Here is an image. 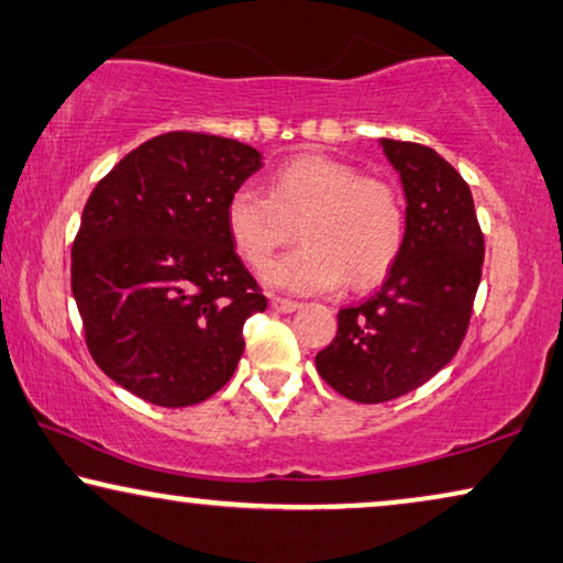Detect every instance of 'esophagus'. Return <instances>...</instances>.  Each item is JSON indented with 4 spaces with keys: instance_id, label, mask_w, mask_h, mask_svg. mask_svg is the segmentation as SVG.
<instances>
[{
    "instance_id": "1",
    "label": "esophagus",
    "mask_w": 563,
    "mask_h": 563,
    "mask_svg": "<svg viewBox=\"0 0 563 563\" xmlns=\"http://www.w3.org/2000/svg\"><path fill=\"white\" fill-rule=\"evenodd\" d=\"M272 307L276 312H295V309H299V301L287 297H272Z\"/></svg>"
}]
</instances>
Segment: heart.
<instances>
[{
    "label": "heart",
    "mask_w": 563,
    "mask_h": 563,
    "mask_svg": "<svg viewBox=\"0 0 563 563\" xmlns=\"http://www.w3.org/2000/svg\"><path fill=\"white\" fill-rule=\"evenodd\" d=\"M225 228L235 251L262 272L295 239L301 249L266 272L272 287L328 291L373 289L390 274L406 243V206L398 187L361 175L324 154L289 159L266 185V195L241 185L225 202Z\"/></svg>",
    "instance_id": "heart-1"
}]
</instances>
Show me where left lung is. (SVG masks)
Instances as JSON below:
<instances>
[{
    "label": "left lung",
    "mask_w": 563,
    "mask_h": 563,
    "mask_svg": "<svg viewBox=\"0 0 563 563\" xmlns=\"http://www.w3.org/2000/svg\"><path fill=\"white\" fill-rule=\"evenodd\" d=\"M406 192V243L378 291L338 312L314 357L350 401L383 404L419 388L457 355L483 276L485 235L470 185L417 142L380 140Z\"/></svg>",
    "instance_id": "left-lung-1"
}]
</instances>
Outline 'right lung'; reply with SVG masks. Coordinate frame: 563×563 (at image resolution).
I'll return each instance as SVG.
<instances>
[{"instance_id": "obj_1", "label": "right lung", "mask_w": 563, "mask_h": 563, "mask_svg": "<svg viewBox=\"0 0 563 563\" xmlns=\"http://www.w3.org/2000/svg\"><path fill=\"white\" fill-rule=\"evenodd\" d=\"M262 167L254 146L167 132L93 187L70 287L96 365L144 401L180 409L231 380L243 324L266 297L235 254L225 202Z\"/></svg>"}]
</instances>
